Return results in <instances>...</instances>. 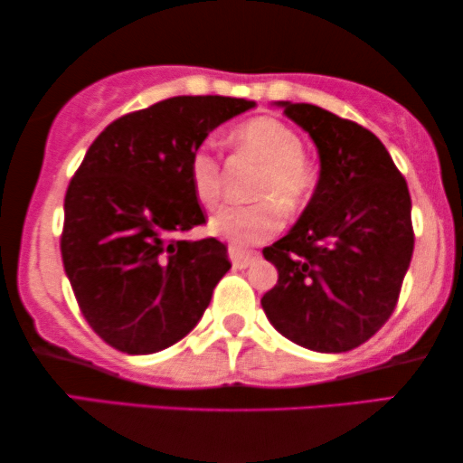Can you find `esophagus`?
<instances>
[{
	"label": "esophagus",
	"mask_w": 463,
	"mask_h": 463,
	"mask_svg": "<svg viewBox=\"0 0 463 463\" xmlns=\"http://www.w3.org/2000/svg\"><path fill=\"white\" fill-rule=\"evenodd\" d=\"M228 256H231L232 267L235 269H245V267H250L254 260H259V251H248V250L235 248V245H231V248H228Z\"/></svg>",
	"instance_id": "esophagus-1"
}]
</instances>
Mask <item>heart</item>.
Returning a JSON list of instances; mask_svg holds the SVG:
<instances>
[{"label":"heart","instance_id":"1","mask_svg":"<svg viewBox=\"0 0 463 463\" xmlns=\"http://www.w3.org/2000/svg\"><path fill=\"white\" fill-rule=\"evenodd\" d=\"M232 147L256 164L260 173L251 185V204H231L212 218V232L235 248L256 245L273 237L279 228V209L297 215L307 207L318 185V171L303 154L299 134L275 117H251L228 134ZM190 185L203 207H215L222 198L220 160L198 149L190 157Z\"/></svg>","mask_w":463,"mask_h":463}]
</instances>
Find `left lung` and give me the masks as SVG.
I'll return each instance as SVG.
<instances>
[{
    "label": "left lung",
    "mask_w": 463,
    "mask_h": 463,
    "mask_svg": "<svg viewBox=\"0 0 463 463\" xmlns=\"http://www.w3.org/2000/svg\"><path fill=\"white\" fill-rule=\"evenodd\" d=\"M320 154L314 198L288 235L262 250L278 284L269 323L316 353H346L393 314L411 265L408 184L376 134L306 102H282Z\"/></svg>",
    "instance_id": "obj_1"
}]
</instances>
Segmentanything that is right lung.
<instances>
[{"mask_svg": "<svg viewBox=\"0 0 463 463\" xmlns=\"http://www.w3.org/2000/svg\"><path fill=\"white\" fill-rule=\"evenodd\" d=\"M254 107L243 98L177 96L100 132L70 179L61 259L76 303L109 346L151 354L194 329L231 269L190 185V157L207 134Z\"/></svg>", "mask_w": 463, "mask_h": 463, "instance_id": "right-lung-1", "label": "right lung"}]
</instances>
